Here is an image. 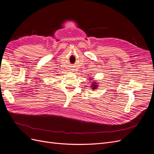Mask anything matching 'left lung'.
Masks as SVG:
<instances>
[{"label": "left lung", "instance_id": "obj_1", "mask_svg": "<svg viewBox=\"0 0 154 154\" xmlns=\"http://www.w3.org/2000/svg\"><path fill=\"white\" fill-rule=\"evenodd\" d=\"M93 78H92V79H90V81L91 82V86H90L91 88V89H92L93 90H97V88H98V82H97L96 81H93ZM93 82V83H91V82Z\"/></svg>", "mask_w": 154, "mask_h": 154}]
</instances>
